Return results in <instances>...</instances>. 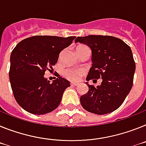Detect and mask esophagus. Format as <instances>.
<instances>
[{
	"label": "esophagus",
	"instance_id": "34e87169",
	"mask_svg": "<svg viewBox=\"0 0 146 146\" xmlns=\"http://www.w3.org/2000/svg\"><path fill=\"white\" fill-rule=\"evenodd\" d=\"M70 84H71L72 86H75V87H76V86L78 85V83H71Z\"/></svg>",
	"mask_w": 146,
	"mask_h": 146
}]
</instances>
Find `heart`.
Returning a JSON list of instances; mask_svg holds the SVG:
<instances>
[{
    "label": "heart",
    "instance_id": "b5f03b06",
    "mask_svg": "<svg viewBox=\"0 0 146 146\" xmlns=\"http://www.w3.org/2000/svg\"><path fill=\"white\" fill-rule=\"evenodd\" d=\"M85 45H79L77 47L76 50L87 48ZM84 74V70L78 68H66L63 70V75L66 78H68L72 82H77L80 79L81 77Z\"/></svg>",
    "mask_w": 146,
    "mask_h": 146
}]
</instances>
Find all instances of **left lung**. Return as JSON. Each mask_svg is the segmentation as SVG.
I'll return each instance as SVG.
<instances>
[{
  "instance_id": "left-lung-1",
  "label": "left lung",
  "mask_w": 146,
  "mask_h": 146,
  "mask_svg": "<svg viewBox=\"0 0 146 146\" xmlns=\"http://www.w3.org/2000/svg\"><path fill=\"white\" fill-rule=\"evenodd\" d=\"M75 42L87 45L92 50V67L86 78L89 90L80 98L82 107L97 115L118 109L133 84L135 62L130 47L119 38L102 35L78 36ZM99 78L101 86L88 84Z\"/></svg>"
}]
</instances>
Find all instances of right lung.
<instances>
[{
    "mask_svg": "<svg viewBox=\"0 0 146 146\" xmlns=\"http://www.w3.org/2000/svg\"><path fill=\"white\" fill-rule=\"evenodd\" d=\"M76 36H34L16 45L10 56L9 81L14 96L23 110L34 115L54 111L60 104L70 82L57 76L50 84L44 77L53 69L60 52L69 46Z\"/></svg>",
    "mask_w": 146,
    "mask_h": 146,
    "instance_id": "1",
    "label": "right lung"
}]
</instances>
